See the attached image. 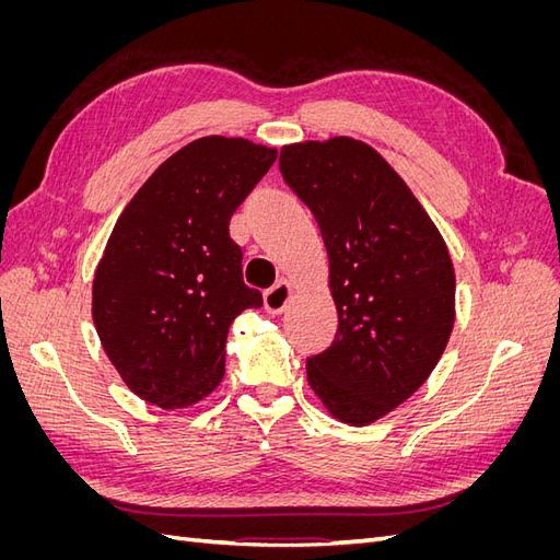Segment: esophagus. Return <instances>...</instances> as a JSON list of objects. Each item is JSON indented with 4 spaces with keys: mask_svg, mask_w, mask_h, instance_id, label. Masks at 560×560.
Segmentation results:
<instances>
[{
    "mask_svg": "<svg viewBox=\"0 0 560 560\" xmlns=\"http://www.w3.org/2000/svg\"><path fill=\"white\" fill-rule=\"evenodd\" d=\"M290 296H292V284L287 280H280L278 284H273L270 290L264 292V306L268 313L280 315L287 308V303H290Z\"/></svg>",
    "mask_w": 560,
    "mask_h": 560,
    "instance_id": "obj_1",
    "label": "esophagus"
}]
</instances>
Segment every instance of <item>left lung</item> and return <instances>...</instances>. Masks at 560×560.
<instances>
[{
  "label": "left lung",
  "mask_w": 560,
  "mask_h": 560,
  "mask_svg": "<svg viewBox=\"0 0 560 560\" xmlns=\"http://www.w3.org/2000/svg\"><path fill=\"white\" fill-rule=\"evenodd\" d=\"M280 173L319 226L338 311L331 346L306 362L308 383L331 416L369 425L428 381L448 343L455 273L446 243L364 142L282 147Z\"/></svg>",
  "instance_id": "1"
}]
</instances>
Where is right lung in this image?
Masks as SVG:
<instances>
[{"label":"right lung","instance_id":"obj_1","mask_svg":"<svg viewBox=\"0 0 560 560\" xmlns=\"http://www.w3.org/2000/svg\"><path fill=\"white\" fill-rule=\"evenodd\" d=\"M278 159L243 138H200L132 196L93 280V322L135 395L184 409L224 378L231 322L261 308L229 222Z\"/></svg>","mask_w":560,"mask_h":560}]
</instances>
